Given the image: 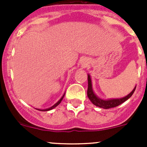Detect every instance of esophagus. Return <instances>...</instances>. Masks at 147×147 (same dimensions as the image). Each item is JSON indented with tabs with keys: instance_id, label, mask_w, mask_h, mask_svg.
Returning a JSON list of instances; mask_svg holds the SVG:
<instances>
[{
	"instance_id": "1",
	"label": "esophagus",
	"mask_w": 147,
	"mask_h": 147,
	"mask_svg": "<svg viewBox=\"0 0 147 147\" xmlns=\"http://www.w3.org/2000/svg\"><path fill=\"white\" fill-rule=\"evenodd\" d=\"M87 63H86V62H83V63L82 64V66L83 67H87Z\"/></svg>"
}]
</instances>
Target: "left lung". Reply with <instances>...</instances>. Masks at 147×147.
<instances>
[{
  "mask_svg": "<svg viewBox=\"0 0 147 147\" xmlns=\"http://www.w3.org/2000/svg\"><path fill=\"white\" fill-rule=\"evenodd\" d=\"M87 79H88V88H87V96L88 98L90 99V101L93 105L95 106L99 107L100 108H103V109H109V108L115 107L119 106V105L122 104L123 102L127 101L129 98L131 97L133 93L135 91L136 87H134V90L126 97H123V98L119 99H111V100H102V99L99 98L95 94H94V91L92 90V80L91 78H90V75L87 76Z\"/></svg>",
  "mask_w": 147,
  "mask_h": 147,
  "instance_id": "1",
  "label": "left lung"
}]
</instances>
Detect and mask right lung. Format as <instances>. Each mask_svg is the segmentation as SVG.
<instances>
[{
  "mask_svg": "<svg viewBox=\"0 0 147 147\" xmlns=\"http://www.w3.org/2000/svg\"><path fill=\"white\" fill-rule=\"evenodd\" d=\"M65 94H63V97H62L61 98H60V100H59V101L57 102V103H55V105H53V106H52L51 107H50V108H47V109H38V110H40V111H49V110H51V109H54V108H55V107H57V105H60V102H61L62 100H63V97H64V96H65Z\"/></svg>",
  "mask_w": 147,
  "mask_h": 147,
  "instance_id": "right-lung-1",
  "label": "right lung"
}]
</instances>
